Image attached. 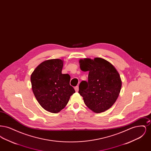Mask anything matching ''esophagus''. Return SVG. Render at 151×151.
Masks as SVG:
<instances>
[{
    "mask_svg": "<svg viewBox=\"0 0 151 151\" xmlns=\"http://www.w3.org/2000/svg\"><path fill=\"white\" fill-rule=\"evenodd\" d=\"M75 90L76 92H78L79 91V86H76L75 87Z\"/></svg>",
    "mask_w": 151,
    "mask_h": 151,
    "instance_id": "esophagus-1",
    "label": "esophagus"
}]
</instances>
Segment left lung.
<instances>
[{"mask_svg": "<svg viewBox=\"0 0 151 151\" xmlns=\"http://www.w3.org/2000/svg\"><path fill=\"white\" fill-rule=\"evenodd\" d=\"M79 63L82 71H89L88 81H82L79 86L85 104L96 113L107 110L115 103L121 91L119 73L110 63L101 58H86Z\"/></svg>", "mask_w": 151, "mask_h": 151, "instance_id": "8db88e82", "label": "left lung"}]
</instances>
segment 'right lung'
<instances>
[{
	"instance_id": "obj_1",
	"label": "right lung",
	"mask_w": 151,
	"mask_h": 151,
	"mask_svg": "<svg viewBox=\"0 0 151 151\" xmlns=\"http://www.w3.org/2000/svg\"><path fill=\"white\" fill-rule=\"evenodd\" d=\"M63 60L44 61L32 73L30 81L37 100L46 110L57 113L65 108L75 92L70 84V76L62 74Z\"/></svg>"
}]
</instances>
